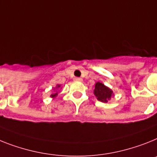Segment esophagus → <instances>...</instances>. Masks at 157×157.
Returning <instances> with one entry per match:
<instances>
[{
    "label": "esophagus",
    "instance_id": "1",
    "mask_svg": "<svg viewBox=\"0 0 157 157\" xmlns=\"http://www.w3.org/2000/svg\"><path fill=\"white\" fill-rule=\"evenodd\" d=\"M74 80L76 81H82V78H80V77H75Z\"/></svg>",
    "mask_w": 157,
    "mask_h": 157
}]
</instances>
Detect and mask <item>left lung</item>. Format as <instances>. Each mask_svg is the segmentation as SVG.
<instances>
[{"mask_svg":"<svg viewBox=\"0 0 157 157\" xmlns=\"http://www.w3.org/2000/svg\"><path fill=\"white\" fill-rule=\"evenodd\" d=\"M93 93L98 101L104 103H107L108 101L111 100L112 97H114L113 91L100 81H97L95 84V89L93 90Z\"/></svg>","mask_w":157,"mask_h":157,"instance_id":"left-lung-1","label":"left lung"}]
</instances>
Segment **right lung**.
<instances>
[{
	"label": "right lung",
	"instance_id": "obj_1",
	"mask_svg": "<svg viewBox=\"0 0 157 157\" xmlns=\"http://www.w3.org/2000/svg\"><path fill=\"white\" fill-rule=\"evenodd\" d=\"M61 89H62V87L60 86V85H56V87L53 89V93L51 94L50 97H51V98H55V97H57V95H58V93L60 92V90H61Z\"/></svg>",
	"mask_w": 157,
	"mask_h": 157
}]
</instances>
